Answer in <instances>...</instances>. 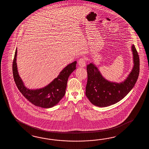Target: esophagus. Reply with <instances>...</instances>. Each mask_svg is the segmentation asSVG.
I'll list each match as a JSON object with an SVG mask.
<instances>
[{
    "mask_svg": "<svg viewBox=\"0 0 149 149\" xmlns=\"http://www.w3.org/2000/svg\"><path fill=\"white\" fill-rule=\"evenodd\" d=\"M78 65L80 67H85L86 66L85 58H80L78 61Z\"/></svg>",
    "mask_w": 149,
    "mask_h": 149,
    "instance_id": "34e87169",
    "label": "esophagus"
}]
</instances>
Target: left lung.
Segmentation results:
<instances>
[{"label": "left lung", "mask_w": 149, "mask_h": 149, "mask_svg": "<svg viewBox=\"0 0 149 149\" xmlns=\"http://www.w3.org/2000/svg\"><path fill=\"white\" fill-rule=\"evenodd\" d=\"M133 55V69L122 82H112L102 75L93 63L87 65L88 74L86 95L93 104L98 107H106L121 101L133 89L139 72V59L135 46H132Z\"/></svg>", "instance_id": "1"}]
</instances>
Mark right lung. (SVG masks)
<instances>
[{"mask_svg":"<svg viewBox=\"0 0 149 149\" xmlns=\"http://www.w3.org/2000/svg\"><path fill=\"white\" fill-rule=\"evenodd\" d=\"M16 48L13 60V77L17 87L32 104L42 108H51L60 101L65 94L67 82L71 73L76 70L77 62L68 64L62 70L57 78L41 88L30 89L25 87L18 72Z\"/></svg>","mask_w":149,"mask_h":149,"instance_id":"1","label":"right lung"}]
</instances>
